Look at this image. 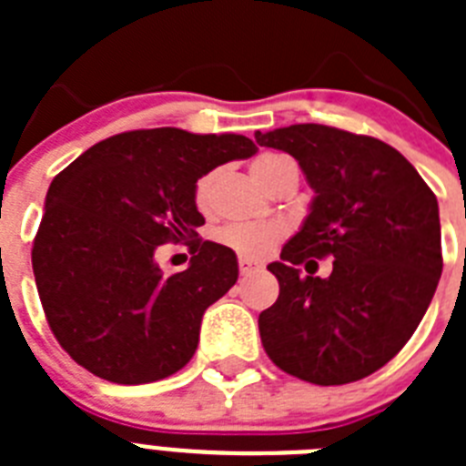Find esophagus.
<instances>
[{
  "label": "esophagus",
  "instance_id": "34e87169",
  "mask_svg": "<svg viewBox=\"0 0 466 466\" xmlns=\"http://www.w3.org/2000/svg\"><path fill=\"white\" fill-rule=\"evenodd\" d=\"M238 266H240V273H242V275H252L254 270L261 268V266H258L257 261H252V258H245V257H240V261H238Z\"/></svg>",
  "mask_w": 466,
  "mask_h": 466
}]
</instances>
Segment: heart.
Segmentation results:
<instances>
[{"label": "heart", "mask_w": 466, "mask_h": 466, "mask_svg": "<svg viewBox=\"0 0 466 466\" xmlns=\"http://www.w3.org/2000/svg\"><path fill=\"white\" fill-rule=\"evenodd\" d=\"M291 158L282 154H261L252 160V175L261 187L270 188L282 172V167L289 163ZM212 188H214V175H203L196 184V205L200 209H208L212 203ZM217 240L224 247L238 252L245 258H263L268 257L275 249L279 240H282V228L278 224H228L219 228Z\"/></svg>", "instance_id": "1"}]
</instances>
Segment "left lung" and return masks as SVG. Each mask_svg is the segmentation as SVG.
<instances>
[{
	"label": "left lung",
	"instance_id": "8db88e82",
	"mask_svg": "<svg viewBox=\"0 0 466 466\" xmlns=\"http://www.w3.org/2000/svg\"><path fill=\"white\" fill-rule=\"evenodd\" d=\"M254 137L294 156L315 191L300 230L268 266L279 296L258 315L263 350L315 385L371 376L409 343L441 278L436 196L376 137L317 123ZM324 256L334 258L329 279L299 275L300 262Z\"/></svg>",
	"mask_w": 466,
	"mask_h": 466
}]
</instances>
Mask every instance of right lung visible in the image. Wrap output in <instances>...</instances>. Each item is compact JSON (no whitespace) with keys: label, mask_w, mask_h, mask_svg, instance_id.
<instances>
[{"label":"right lung","mask_w":466,"mask_h":466,"mask_svg":"<svg viewBox=\"0 0 466 466\" xmlns=\"http://www.w3.org/2000/svg\"><path fill=\"white\" fill-rule=\"evenodd\" d=\"M245 135L179 127L102 139L51 182L32 268L57 343L76 364L118 385L167 378L188 364L200 322L238 279L233 249L200 240L196 184L257 154ZM184 241L194 257L166 276L153 254Z\"/></svg>","instance_id":"1"}]
</instances>
